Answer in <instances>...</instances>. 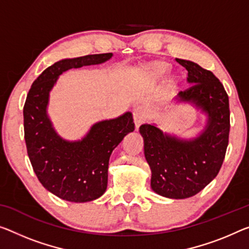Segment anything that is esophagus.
Segmentation results:
<instances>
[{"label":"esophagus","instance_id":"esophagus-1","mask_svg":"<svg viewBox=\"0 0 249 249\" xmlns=\"http://www.w3.org/2000/svg\"><path fill=\"white\" fill-rule=\"evenodd\" d=\"M147 119V112L142 107H136L133 109V120H135L136 129H139L141 124Z\"/></svg>","mask_w":249,"mask_h":249}]
</instances>
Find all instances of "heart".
Instances as JSON below:
<instances>
[{"label": "heart", "mask_w": 249, "mask_h": 249, "mask_svg": "<svg viewBox=\"0 0 249 249\" xmlns=\"http://www.w3.org/2000/svg\"><path fill=\"white\" fill-rule=\"evenodd\" d=\"M169 64L164 61L161 60H157V61H152V62H149L147 64H144L142 67V72L143 74L149 78L150 80H159L163 78L168 71H169ZM179 83V78L178 76H171V78L168 80V86L170 88H175Z\"/></svg>", "instance_id": "1"}]
</instances>
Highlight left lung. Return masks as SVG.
Returning a JSON list of instances; mask_svg holds the SVG:
<instances>
[{"label":"left lung","instance_id":"1","mask_svg":"<svg viewBox=\"0 0 249 249\" xmlns=\"http://www.w3.org/2000/svg\"><path fill=\"white\" fill-rule=\"evenodd\" d=\"M188 71L191 86L175 103H189L206 116L197 137L181 138L163 132L156 124L140 125L144 157L151 169V189L171 199L193 197L219 173L228 146L229 101L224 86L213 72L189 60L176 59Z\"/></svg>","mask_w":249,"mask_h":249}]
</instances>
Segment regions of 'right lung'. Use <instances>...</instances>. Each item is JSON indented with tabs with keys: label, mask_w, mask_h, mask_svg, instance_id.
Wrapping results in <instances>:
<instances>
[{
	"label": "right lung",
	"mask_w": 249,
	"mask_h": 249,
	"mask_svg": "<svg viewBox=\"0 0 249 249\" xmlns=\"http://www.w3.org/2000/svg\"><path fill=\"white\" fill-rule=\"evenodd\" d=\"M112 55L102 53L60 60L37 76L26 97L23 117L30 161L42 186L63 200L87 202L105 194L110 156L135 130V124L132 113L125 112L95 122L82 139H63L49 117L50 92L63 72L105 63Z\"/></svg>",
	"instance_id": "1"
}]
</instances>
